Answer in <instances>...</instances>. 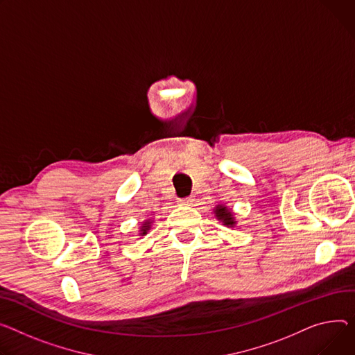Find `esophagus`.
<instances>
[{
    "label": "esophagus",
    "instance_id": "34e87169",
    "mask_svg": "<svg viewBox=\"0 0 355 355\" xmlns=\"http://www.w3.org/2000/svg\"><path fill=\"white\" fill-rule=\"evenodd\" d=\"M180 204H181V205H193V204H194V198H193V197H188V198L180 200Z\"/></svg>",
    "mask_w": 355,
    "mask_h": 355
}]
</instances>
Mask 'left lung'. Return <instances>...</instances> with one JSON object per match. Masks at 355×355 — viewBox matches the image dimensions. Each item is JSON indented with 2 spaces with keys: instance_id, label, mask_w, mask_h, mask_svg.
I'll list each match as a JSON object with an SVG mask.
<instances>
[{
  "instance_id": "obj_1",
  "label": "left lung",
  "mask_w": 355,
  "mask_h": 355,
  "mask_svg": "<svg viewBox=\"0 0 355 355\" xmlns=\"http://www.w3.org/2000/svg\"><path fill=\"white\" fill-rule=\"evenodd\" d=\"M214 216L220 223H223L224 227L234 228L237 225V220H235V214L232 212V209L224 204H218L214 207Z\"/></svg>"
}]
</instances>
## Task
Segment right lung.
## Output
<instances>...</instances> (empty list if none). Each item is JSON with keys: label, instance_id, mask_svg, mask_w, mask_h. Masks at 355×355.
I'll return each instance as SVG.
<instances>
[{"label": "right lung", "instance_id": "1", "mask_svg": "<svg viewBox=\"0 0 355 355\" xmlns=\"http://www.w3.org/2000/svg\"><path fill=\"white\" fill-rule=\"evenodd\" d=\"M153 218H147L144 220V223L141 224L139 230H138V235H141V237H144V235H147V232L151 230V225H153Z\"/></svg>", "mask_w": 355, "mask_h": 355}]
</instances>
